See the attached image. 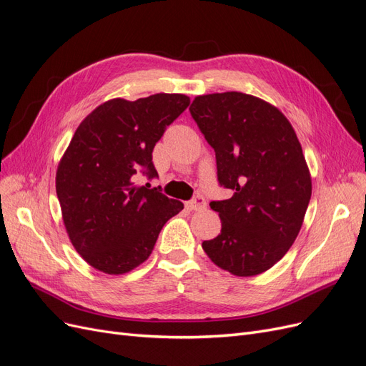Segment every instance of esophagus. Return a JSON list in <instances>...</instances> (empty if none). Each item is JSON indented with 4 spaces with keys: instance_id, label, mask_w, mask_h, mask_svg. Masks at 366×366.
Instances as JSON below:
<instances>
[{
    "instance_id": "esophagus-1",
    "label": "esophagus",
    "mask_w": 366,
    "mask_h": 366,
    "mask_svg": "<svg viewBox=\"0 0 366 366\" xmlns=\"http://www.w3.org/2000/svg\"><path fill=\"white\" fill-rule=\"evenodd\" d=\"M204 207H206V200L200 195H197L194 200L186 203V209L191 210V212H192V210H203Z\"/></svg>"
}]
</instances>
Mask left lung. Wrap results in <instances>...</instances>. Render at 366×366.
I'll use <instances>...</instances> for the list:
<instances>
[{"mask_svg":"<svg viewBox=\"0 0 366 366\" xmlns=\"http://www.w3.org/2000/svg\"><path fill=\"white\" fill-rule=\"evenodd\" d=\"M189 112L215 151L227 200L212 202L221 218L203 250L235 276L259 274L289 252L312 197V177L296 132L278 108L239 92L197 96Z\"/></svg>","mask_w":366,"mask_h":366,"instance_id":"1","label":"left lung"}]
</instances>
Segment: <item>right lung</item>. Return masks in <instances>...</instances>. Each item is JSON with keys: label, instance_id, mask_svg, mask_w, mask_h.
I'll return each instance as SVG.
<instances>
[{"label": "right lung", "instance_id": "right-lung-1", "mask_svg": "<svg viewBox=\"0 0 366 366\" xmlns=\"http://www.w3.org/2000/svg\"><path fill=\"white\" fill-rule=\"evenodd\" d=\"M189 102L177 93L117 97L77 127L58 164L56 194L73 247L96 270L124 274L145 262L166 221L183 209L136 179L157 177L152 149Z\"/></svg>", "mask_w": 366, "mask_h": 366}]
</instances>
